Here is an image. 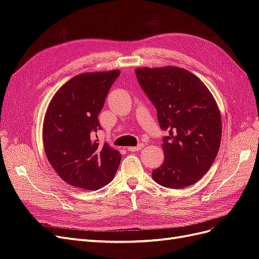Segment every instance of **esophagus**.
Segmentation results:
<instances>
[{
	"mask_svg": "<svg viewBox=\"0 0 259 259\" xmlns=\"http://www.w3.org/2000/svg\"><path fill=\"white\" fill-rule=\"evenodd\" d=\"M144 148V144H139L138 146L135 147H127V150L130 151H140Z\"/></svg>",
	"mask_w": 259,
	"mask_h": 259,
	"instance_id": "34e87169",
	"label": "esophagus"
}]
</instances>
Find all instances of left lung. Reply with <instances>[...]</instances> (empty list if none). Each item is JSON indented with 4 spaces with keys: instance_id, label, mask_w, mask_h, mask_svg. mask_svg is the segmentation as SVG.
Instances as JSON below:
<instances>
[{
    "instance_id": "left-lung-1",
    "label": "left lung",
    "mask_w": 259,
    "mask_h": 259,
    "mask_svg": "<svg viewBox=\"0 0 259 259\" xmlns=\"http://www.w3.org/2000/svg\"><path fill=\"white\" fill-rule=\"evenodd\" d=\"M138 82L156 108L164 162L152 170L159 185L182 189L204 176L222 142V115L214 96L198 76L175 66L135 70Z\"/></svg>"
}]
</instances>
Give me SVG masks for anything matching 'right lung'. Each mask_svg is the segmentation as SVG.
Here are the masks:
<instances>
[{"mask_svg": "<svg viewBox=\"0 0 259 259\" xmlns=\"http://www.w3.org/2000/svg\"><path fill=\"white\" fill-rule=\"evenodd\" d=\"M120 70L73 76L55 93L43 122L44 151L55 171L70 186L97 190L108 185L120 165L121 153L99 145L98 114Z\"/></svg>", "mask_w": 259, "mask_h": 259, "instance_id": "1", "label": "right lung"}]
</instances>
